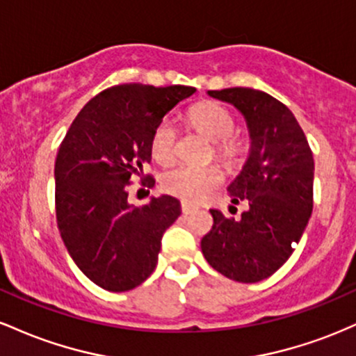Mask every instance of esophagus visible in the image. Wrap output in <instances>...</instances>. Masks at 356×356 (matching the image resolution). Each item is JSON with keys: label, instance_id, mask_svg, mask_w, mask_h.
<instances>
[{"label": "esophagus", "instance_id": "obj_1", "mask_svg": "<svg viewBox=\"0 0 356 356\" xmlns=\"http://www.w3.org/2000/svg\"><path fill=\"white\" fill-rule=\"evenodd\" d=\"M195 211H197V209H195L194 206H189V204H186V202L182 204V212L186 216H189V214H192V212H195Z\"/></svg>", "mask_w": 356, "mask_h": 356}]
</instances>
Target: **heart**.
<instances>
[{
	"instance_id": "b5f03b06",
	"label": "heart",
	"mask_w": 356,
	"mask_h": 356,
	"mask_svg": "<svg viewBox=\"0 0 356 356\" xmlns=\"http://www.w3.org/2000/svg\"><path fill=\"white\" fill-rule=\"evenodd\" d=\"M191 124L216 144V155L227 165L238 164L243 147L232 138L236 130V120L227 108L216 102H202L189 112ZM177 130L170 120H162L155 127L150 138V152L159 164H169L174 159ZM222 172L219 167H192L179 165L167 170L162 177V189L167 194L182 199L186 202H201L216 187L222 182Z\"/></svg>"
}]
</instances>
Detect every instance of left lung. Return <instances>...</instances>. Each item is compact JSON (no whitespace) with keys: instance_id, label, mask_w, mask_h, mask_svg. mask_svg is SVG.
Returning a JSON list of instances; mask_svg holds the SVG:
<instances>
[{"instance_id":"obj_1","label":"left lung","mask_w":356,"mask_h":356,"mask_svg":"<svg viewBox=\"0 0 356 356\" xmlns=\"http://www.w3.org/2000/svg\"><path fill=\"white\" fill-rule=\"evenodd\" d=\"M207 95L239 110L251 147L227 187L231 202H248V211L236 220L211 209L214 224L201 241L202 254L229 280L257 283L283 266L308 226L313 154L291 110L266 92L236 87L209 90Z\"/></svg>"}]
</instances>
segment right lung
I'll return each mask as SVG.
<instances>
[{"label":"right lung","mask_w":356,"mask_h":356,"mask_svg":"<svg viewBox=\"0 0 356 356\" xmlns=\"http://www.w3.org/2000/svg\"><path fill=\"white\" fill-rule=\"evenodd\" d=\"M194 87L125 83L99 93L80 110L55 162L56 222L68 254L100 288H137L157 266L161 241L181 216L172 195L142 207L127 201L130 177L152 161L155 127Z\"/></svg>","instance_id":"right-lung-1"}]
</instances>
